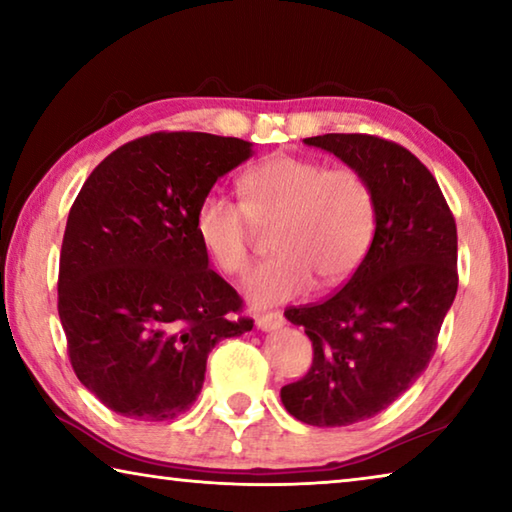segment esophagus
Masks as SVG:
<instances>
[{
    "instance_id": "34e87169",
    "label": "esophagus",
    "mask_w": 512,
    "mask_h": 512,
    "mask_svg": "<svg viewBox=\"0 0 512 512\" xmlns=\"http://www.w3.org/2000/svg\"><path fill=\"white\" fill-rule=\"evenodd\" d=\"M255 325L262 329V332H275V329H280L284 325V316L280 311H268V314L255 318Z\"/></svg>"
}]
</instances>
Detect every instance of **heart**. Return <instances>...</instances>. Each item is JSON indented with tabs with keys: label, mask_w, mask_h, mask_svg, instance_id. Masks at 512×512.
Returning a JSON list of instances; mask_svg holds the SVG:
<instances>
[{
	"label": "heart",
	"mask_w": 512,
	"mask_h": 512,
	"mask_svg": "<svg viewBox=\"0 0 512 512\" xmlns=\"http://www.w3.org/2000/svg\"><path fill=\"white\" fill-rule=\"evenodd\" d=\"M244 203L207 192L196 205L194 232L225 275L250 264V216L280 219L275 257L246 277L244 293L257 307L277 305L314 287H339L357 273L375 235V194L363 173L277 153L241 178Z\"/></svg>",
	"instance_id": "heart-1"
}]
</instances>
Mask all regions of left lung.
<instances>
[{"label": "left lung", "mask_w": 512, "mask_h": 512, "mask_svg": "<svg viewBox=\"0 0 512 512\" xmlns=\"http://www.w3.org/2000/svg\"><path fill=\"white\" fill-rule=\"evenodd\" d=\"M305 144L363 173L375 194V237L339 293L284 311L305 327L314 361L280 397L311 427H348L391 406L429 366L458 289L456 221L436 178L404 146L359 133Z\"/></svg>", "instance_id": "obj_1"}]
</instances>
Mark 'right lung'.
<instances>
[{
	"instance_id": "obj_1",
	"label": "right lung",
	"mask_w": 512,
	"mask_h": 512,
	"mask_svg": "<svg viewBox=\"0 0 512 512\" xmlns=\"http://www.w3.org/2000/svg\"><path fill=\"white\" fill-rule=\"evenodd\" d=\"M253 144L153 133L112 151L85 180L60 248L58 316L81 384L124 418L173 420L196 402L207 354L253 329L210 268L194 212Z\"/></svg>"
}]
</instances>
